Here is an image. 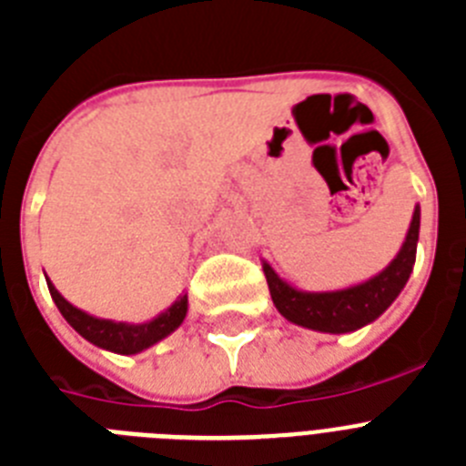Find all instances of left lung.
I'll return each mask as SVG.
<instances>
[{
    "instance_id": "obj_1",
    "label": "left lung",
    "mask_w": 466,
    "mask_h": 466,
    "mask_svg": "<svg viewBox=\"0 0 466 466\" xmlns=\"http://www.w3.org/2000/svg\"><path fill=\"white\" fill-rule=\"evenodd\" d=\"M418 233L420 208H415L409 236H406V242H403L397 258L369 282L340 291H324V294L296 291L294 287L282 282L273 273L268 263H263V273L268 279L275 308L289 322L324 333H348L373 322L397 299L403 284L409 282V275L415 263V249H418Z\"/></svg>"
}]
</instances>
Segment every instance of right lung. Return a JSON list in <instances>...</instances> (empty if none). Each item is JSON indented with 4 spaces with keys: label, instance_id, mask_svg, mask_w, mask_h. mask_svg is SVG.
<instances>
[{
    "label": "right lung",
    "instance_id": "right-lung-1",
    "mask_svg": "<svg viewBox=\"0 0 466 466\" xmlns=\"http://www.w3.org/2000/svg\"><path fill=\"white\" fill-rule=\"evenodd\" d=\"M48 291H51L53 300H56L57 310L63 312L65 319H67L86 340H90V343L97 345V348L118 352V355H135L139 350H147L149 345L158 343L160 339H166L167 333L175 331V329L184 322V317H187V296H182V299L177 300L170 310H166L163 315L156 317L154 322L133 327V324L106 322V319H97V317L86 315V312H81L79 308H74L72 303H67L63 296L57 294V289L51 282H48Z\"/></svg>",
    "mask_w": 466,
    "mask_h": 466
}]
</instances>
